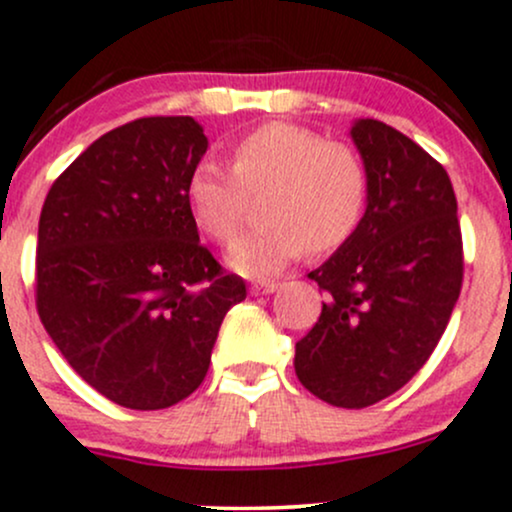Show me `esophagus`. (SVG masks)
<instances>
[{
    "label": "esophagus",
    "mask_w": 512,
    "mask_h": 512,
    "mask_svg": "<svg viewBox=\"0 0 512 512\" xmlns=\"http://www.w3.org/2000/svg\"><path fill=\"white\" fill-rule=\"evenodd\" d=\"M277 287H279L277 282H255L250 287V292L252 294H272V292H277Z\"/></svg>",
    "instance_id": "obj_1"
}]
</instances>
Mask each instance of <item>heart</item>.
I'll return each instance as SVG.
<instances>
[{"label":"heart","mask_w":512,"mask_h":512,"mask_svg":"<svg viewBox=\"0 0 512 512\" xmlns=\"http://www.w3.org/2000/svg\"><path fill=\"white\" fill-rule=\"evenodd\" d=\"M265 191L262 218L270 225L228 247V265L252 279L282 272L306 247L324 255L346 245L368 206V171L348 144L270 122L233 144V166L203 159L186 184L193 218L218 242L238 233L250 196Z\"/></svg>","instance_id":"heart-1"}]
</instances>
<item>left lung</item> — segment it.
Wrapping results in <instances>:
<instances>
[{"label": "left lung", "instance_id": "obj_1", "mask_svg": "<svg viewBox=\"0 0 512 512\" xmlns=\"http://www.w3.org/2000/svg\"><path fill=\"white\" fill-rule=\"evenodd\" d=\"M351 139L368 206L353 238L309 272L328 301L294 370L319 400L360 410L427 363L459 299L464 255L444 166L385 122L355 120Z\"/></svg>", "mask_w": 512, "mask_h": 512}]
</instances>
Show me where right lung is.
Wrapping results in <instances>:
<instances>
[{"instance_id": "add662e5", "label": "right lung", "mask_w": 512, "mask_h": 512, "mask_svg": "<svg viewBox=\"0 0 512 512\" xmlns=\"http://www.w3.org/2000/svg\"><path fill=\"white\" fill-rule=\"evenodd\" d=\"M208 137L193 117H142L95 139L48 191L36 309L63 358L129 410H164L203 383L245 282L198 240L188 174Z\"/></svg>"}]
</instances>
